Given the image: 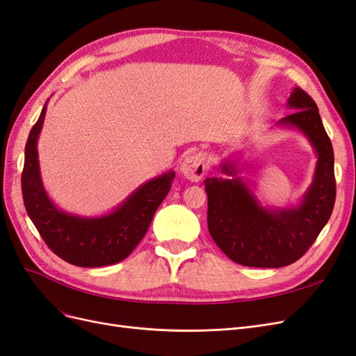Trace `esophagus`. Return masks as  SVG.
<instances>
[{"instance_id": "obj_1", "label": "esophagus", "mask_w": 356, "mask_h": 356, "mask_svg": "<svg viewBox=\"0 0 356 356\" xmlns=\"http://www.w3.org/2000/svg\"><path fill=\"white\" fill-rule=\"evenodd\" d=\"M181 175L190 181H200L207 174V166H204V159L200 153H190L179 166Z\"/></svg>"}]
</instances>
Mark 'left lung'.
Listing matches in <instances>:
<instances>
[{
    "instance_id": "left-lung-1",
    "label": "left lung",
    "mask_w": 356,
    "mask_h": 356,
    "mask_svg": "<svg viewBox=\"0 0 356 356\" xmlns=\"http://www.w3.org/2000/svg\"><path fill=\"white\" fill-rule=\"evenodd\" d=\"M294 113L276 123L303 135L316 154L310 186L300 202L266 207L252 182L241 175L239 159H224L225 175L203 181L208 195V229L213 242L234 263L248 267H284L297 261L325 227L336 202L334 153L315 101L294 88L286 101Z\"/></svg>"
}]
</instances>
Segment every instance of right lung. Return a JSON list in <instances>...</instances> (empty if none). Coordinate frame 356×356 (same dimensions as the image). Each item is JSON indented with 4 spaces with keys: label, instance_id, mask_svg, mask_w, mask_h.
<instances>
[{
    "label": "right lung",
    "instance_id": "right-lung-1",
    "mask_svg": "<svg viewBox=\"0 0 356 356\" xmlns=\"http://www.w3.org/2000/svg\"><path fill=\"white\" fill-rule=\"evenodd\" d=\"M47 102L31 129L25 147L22 195L29 218L50 250L70 264L102 267L120 263L143 241L170 190L175 172L168 170L148 179L110 212L83 217L60 209L42 184L38 160V138Z\"/></svg>",
    "mask_w": 356,
    "mask_h": 356
}]
</instances>
